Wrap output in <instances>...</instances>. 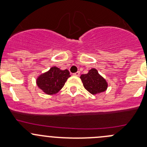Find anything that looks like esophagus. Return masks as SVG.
Listing matches in <instances>:
<instances>
[{"label":"esophagus","instance_id":"34e87169","mask_svg":"<svg viewBox=\"0 0 147 147\" xmlns=\"http://www.w3.org/2000/svg\"><path fill=\"white\" fill-rule=\"evenodd\" d=\"M80 72H75V73L73 74L74 76H77V77L80 76Z\"/></svg>","mask_w":147,"mask_h":147}]
</instances>
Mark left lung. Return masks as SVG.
Here are the masks:
<instances>
[{
    "label": "left lung",
    "mask_w": 147,
    "mask_h": 147,
    "mask_svg": "<svg viewBox=\"0 0 147 147\" xmlns=\"http://www.w3.org/2000/svg\"><path fill=\"white\" fill-rule=\"evenodd\" d=\"M84 88L92 94L105 92L107 88V83L100 75L96 69H91L87 74L80 76Z\"/></svg>",
    "instance_id": "obj_1"
}]
</instances>
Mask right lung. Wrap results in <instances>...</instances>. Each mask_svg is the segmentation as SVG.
I'll list each match as a JSON object with an SVG mask.
<instances>
[{"label": "right lung", "instance_id": "obj_1", "mask_svg": "<svg viewBox=\"0 0 147 147\" xmlns=\"http://www.w3.org/2000/svg\"><path fill=\"white\" fill-rule=\"evenodd\" d=\"M69 77V72L67 69L61 70L56 67H53L48 72L38 78L37 84L46 94H54L63 88Z\"/></svg>", "mask_w": 147, "mask_h": 147}]
</instances>
